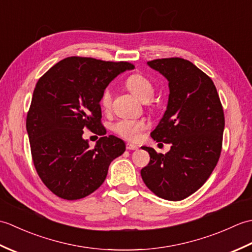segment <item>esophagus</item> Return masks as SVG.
<instances>
[{"mask_svg": "<svg viewBox=\"0 0 252 252\" xmlns=\"http://www.w3.org/2000/svg\"><path fill=\"white\" fill-rule=\"evenodd\" d=\"M138 147L136 145H134V144H131V143H127L126 144V149H129V151H135V149H137Z\"/></svg>", "mask_w": 252, "mask_h": 252, "instance_id": "esophagus-1", "label": "esophagus"}]
</instances>
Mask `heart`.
Wrapping results in <instances>:
<instances>
[{"label": "heart", "mask_w": 252, "mask_h": 252, "mask_svg": "<svg viewBox=\"0 0 252 252\" xmlns=\"http://www.w3.org/2000/svg\"><path fill=\"white\" fill-rule=\"evenodd\" d=\"M126 85L132 93H134L138 98L146 101L151 99L156 88L151 79L142 73H133L126 80ZM112 103V91L109 87L103 90L99 96V104L104 110H109ZM149 127V122L145 119H120L114 126L112 130L127 141H137L141 137L142 133Z\"/></svg>", "instance_id": "obj_1"}]
</instances>
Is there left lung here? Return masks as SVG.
I'll use <instances>...</instances> for the list:
<instances>
[{
  "label": "left lung",
  "instance_id": "left-lung-1",
  "mask_svg": "<svg viewBox=\"0 0 252 252\" xmlns=\"http://www.w3.org/2000/svg\"><path fill=\"white\" fill-rule=\"evenodd\" d=\"M169 81V101L151 136L171 144L163 155L143 147L151 160L141 170L155 195L178 201L205 184L220 158L225 126L223 107L211 78L189 61L179 57L147 62Z\"/></svg>",
  "mask_w": 252,
  "mask_h": 252
}]
</instances>
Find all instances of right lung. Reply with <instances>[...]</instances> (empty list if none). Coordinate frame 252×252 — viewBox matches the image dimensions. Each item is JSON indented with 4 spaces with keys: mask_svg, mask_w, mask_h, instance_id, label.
Wrapping results in <instances>:
<instances>
[{
    "mask_svg": "<svg viewBox=\"0 0 252 252\" xmlns=\"http://www.w3.org/2000/svg\"><path fill=\"white\" fill-rule=\"evenodd\" d=\"M127 62L72 56L57 63L36 82L27 114L32 161L53 194L81 199L104 183L110 162L126 151L114 135L105 136L99 96ZM84 128L102 137L94 149L83 140Z\"/></svg>",
    "mask_w": 252,
    "mask_h": 252,
    "instance_id": "1",
    "label": "right lung"
}]
</instances>
